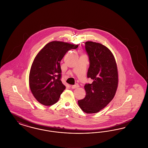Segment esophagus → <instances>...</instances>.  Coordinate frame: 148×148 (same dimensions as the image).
Masks as SVG:
<instances>
[{
	"label": "esophagus",
	"mask_w": 148,
	"mask_h": 148,
	"mask_svg": "<svg viewBox=\"0 0 148 148\" xmlns=\"http://www.w3.org/2000/svg\"><path fill=\"white\" fill-rule=\"evenodd\" d=\"M79 86V85L77 84H76L75 85H72V86H71V88L72 89H75V88H77Z\"/></svg>",
	"instance_id": "1"
}]
</instances>
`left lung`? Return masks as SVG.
Segmentation results:
<instances>
[{
    "mask_svg": "<svg viewBox=\"0 0 148 148\" xmlns=\"http://www.w3.org/2000/svg\"><path fill=\"white\" fill-rule=\"evenodd\" d=\"M85 49L90 61L87 77L93 82L85 84V97L77 103L85 113H97L115 95L118 86V67L113 53L105 45L88 41L85 42Z\"/></svg>",
    "mask_w": 148,
    "mask_h": 148,
    "instance_id": "8db88e82",
    "label": "left lung"
}]
</instances>
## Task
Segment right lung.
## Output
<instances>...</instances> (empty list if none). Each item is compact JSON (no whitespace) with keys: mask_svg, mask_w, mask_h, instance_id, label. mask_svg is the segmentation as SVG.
I'll return each instance as SVG.
<instances>
[{"mask_svg":"<svg viewBox=\"0 0 148 148\" xmlns=\"http://www.w3.org/2000/svg\"><path fill=\"white\" fill-rule=\"evenodd\" d=\"M79 45L53 41L47 44L35 56L29 77L30 90L36 100L45 106H52L65 89L61 78L60 61L69 50Z\"/></svg>","mask_w":148,"mask_h":148,"instance_id":"right-lung-1","label":"right lung"}]
</instances>
